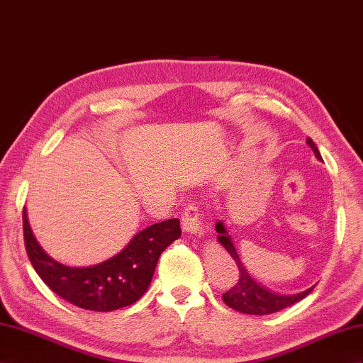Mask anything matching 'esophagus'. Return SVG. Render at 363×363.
<instances>
[{
	"label": "esophagus",
	"mask_w": 363,
	"mask_h": 363,
	"mask_svg": "<svg viewBox=\"0 0 363 363\" xmlns=\"http://www.w3.org/2000/svg\"><path fill=\"white\" fill-rule=\"evenodd\" d=\"M182 226L188 233H194V235L206 233V226L201 220V213L197 206L191 204L186 208V211L182 215Z\"/></svg>",
	"instance_id": "esophagus-1"
}]
</instances>
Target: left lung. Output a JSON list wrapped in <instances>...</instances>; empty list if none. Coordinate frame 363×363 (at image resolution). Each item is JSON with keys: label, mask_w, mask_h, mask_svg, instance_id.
Wrapping results in <instances>:
<instances>
[{"label": "left lung", "mask_w": 363, "mask_h": 363, "mask_svg": "<svg viewBox=\"0 0 363 363\" xmlns=\"http://www.w3.org/2000/svg\"><path fill=\"white\" fill-rule=\"evenodd\" d=\"M307 145L313 150V152H315L318 160H322L318 146L310 139V137L307 139ZM215 230L218 232V241L223 244V247L230 253V257L233 258L235 264H237L240 270V279L237 282V286H233L229 291H226L223 295V301L226 302V306H229L230 308L241 313H247V315H258V316L270 315V313H277L282 308L293 306V303H296L298 301L306 298L308 293H311V290L315 289V286H313L306 291H301V293H296V295H289V296L278 295V293H273V291H269L267 289H264L249 275V272L246 270V267H244V264L241 262L237 249H235L223 221H218L215 224Z\"/></svg>", "instance_id": "left-lung-1"}]
</instances>
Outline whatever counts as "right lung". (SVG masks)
Returning <instances> with one entry per match:
<instances>
[{
    "label": "right lung",
    "mask_w": 363,
    "mask_h": 363,
    "mask_svg": "<svg viewBox=\"0 0 363 363\" xmlns=\"http://www.w3.org/2000/svg\"><path fill=\"white\" fill-rule=\"evenodd\" d=\"M26 250L45 286L73 306L91 311H113L139 301L148 290L162 252L180 238V220L171 218L134 235L123 250L90 267H70L55 261L33 237L23 211Z\"/></svg>",
    "instance_id": "right-lung-1"
}]
</instances>
